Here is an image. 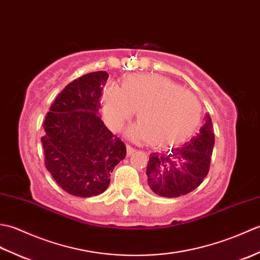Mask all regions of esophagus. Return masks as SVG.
<instances>
[{"label":"esophagus","mask_w":260,"mask_h":260,"mask_svg":"<svg viewBox=\"0 0 260 260\" xmlns=\"http://www.w3.org/2000/svg\"><path fill=\"white\" fill-rule=\"evenodd\" d=\"M135 151H136L135 148H133V147L129 146V145H127V156H131L132 154H133Z\"/></svg>","instance_id":"34e87169"}]
</instances>
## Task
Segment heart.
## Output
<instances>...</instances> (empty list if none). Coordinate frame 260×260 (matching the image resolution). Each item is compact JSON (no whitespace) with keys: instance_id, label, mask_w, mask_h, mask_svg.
<instances>
[{"instance_id":"b5f03b06","label":"heart","mask_w":260,"mask_h":260,"mask_svg":"<svg viewBox=\"0 0 260 260\" xmlns=\"http://www.w3.org/2000/svg\"><path fill=\"white\" fill-rule=\"evenodd\" d=\"M136 110L128 135L147 141L155 148L183 144L196 133L202 118V107L196 95L159 75L127 77L121 89L107 86L103 95V113L107 125L118 131Z\"/></svg>"}]
</instances>
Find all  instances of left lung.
<instances>
[{
	"label": "left lung",
	"instance_id": "8db88e82",
	"mask_svg": "<svg viewBox=\"0 0 260 260\" xmlns=\"http://www.w3.org/2000/svg\"><path fill=\"white\" fill-rule=\"evenodd\" d=\"M213 145L212 120L206 115L200 133L189 142L167 153L151 154L146 168L148 186L165 198L185 196L197 189L209 172Z\"/></svg>",
	"mask_w": 260,
	"mask_h": 260
}]
</instances>
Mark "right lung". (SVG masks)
<instances>
[{
    "instance_id": "add662e5",
    "label": "right lung",
    "mask_w": 260,
    "mask_h": 260,
    "mask_svg": "<svg viewBox=\"0 0 260 260\" xmlns=\"http://www.w3.org/2000/svg\"><path fill=\"white\" fill-rule=\"evenodd\" d=\"M106 71L71 81L54 99L43 121L45 163L54 181L81 198L107 189L110 173L126 156V146L98 116Z\"/></svg>"
}]
</instances>
